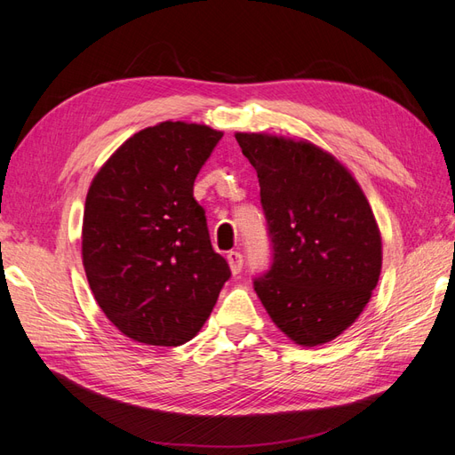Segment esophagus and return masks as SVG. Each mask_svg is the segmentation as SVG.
<instances>
[{"instance_id": "1", "label": "esophagus", "mask_w": 455, "mask_h": 455, "mask_svg": "<svg viewBox=\"0 0 455 455\" xmlns=\"http://www.w3.org/2000/svg\"><path fill=\"white\" fill-rule=\"evenodd\" d=\"M228 264H229V269H231V273L233 275H237V273H241V269H243V264H244V259H243V254L239 252V251H231V252H228Z\"/></svg>"}]
</instances>
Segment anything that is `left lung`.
Segmentation results:
<instances>
[{
  "label": "left lung",
  "mask_w": 455,
  "mask_h": 455,
  "mask_svg": "<svg viewBox=\"0 0 455 455\" xmlns=\"http://www.w3.org/2000/svg\"><path fill=\"white\" fill-rule=\"evenodd\" d=\"M258 172L271 266L254 291L299 346L334 339L363 313L381 271L374 212L351 172L306 140L237 132Z\"/></svg>",
  "instance_id": "obj_1"
}]
</instances>
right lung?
Returning <instances> with one entry per match:
<instances>
[{
  "instance_id": "1",
  "label": "right lung",
  "mask_w": 455,
  "mask_h": 455,
  "mask_svg": "<svg viewBox=\"0 0 455 455\" xmlns=\"http://www.w3.org/2000/svg\"><path fill=\"white\" fill-rule=\"evenodd\" d=\"M224 132L184 121L148 127L94 176L81 254L96 304L127 338H194L231 277L214 252L194 182Z\"/></svg>"
}]
</instances>
